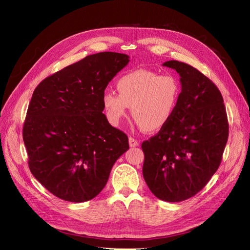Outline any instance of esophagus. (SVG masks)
I'll list each match as a JSON object with an SVG mask.
<instances>
[{"instance_id":"34e87169","label":"esophagus","mask_w":250,"mask_h":250,"mask_svg":"<svg viewBox=\"0 0 250 250\" xmlns=\"http://www.w3.org/2000/svg\"><path fill=\"white\" fill-rule=\"evenodd\" d=\"M128 144H129V147L130 148H135V147H138L139 146V142L137 140H135L134 138H128Z\"/></svg>"}]
</instances>
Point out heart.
Here are the masks:
<instances>
[{"label": "heart", "mask_w": 250, "mask_h": 250, "mask_svg": "<svg viewBox=\"0 0 250 250\" xmlns=\"http://www.w3.org/2000/svg\"><path fill=\"white\" fill-rule=\"evenodd\" d=\"M118 94L111 90L102 94V107L108 123L118 126L127 115L147 133L161 130L173 117L181 96L177 78L159 75L151 70L137 69L118 79Z\"/></svg>", "instance_id": "1"}]
</instances>
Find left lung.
I'll list each match as a JSON object with an SVG mask.
<instances>
[{
    "instance_id": "1",
    "label": "left lung",
    "mask_w": 250,
    "mask_h": 250,
    "mask_svg": "<svg viewBox=\"0 0 250 250\" xmlns=\"http://www.w3.org/2000/svg\"><path fill=\"white\" fill-rule=\"evenodd\" d=\"M164 67L180 76L181 96L173 117L143 142V176L165 202L186 201L202 190L218 170L229 134L221 92L204 74L178 61Z\"/></svg>"
}]
</instances>
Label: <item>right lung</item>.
I'll list each match as a JSON object with an SVG mask.
<instances>
[{"label":"right lung","mask_w":250,"mask_h":250,"mask_svg":"<svg viewBox=\"0 0 250 250\" xmlns=\"http://www.w3.org/2000/svg\"><path fill=\"white\" fill-rule=\"evenodd\" d=\"M128 56L90 55L35 88L23 126L33 176L58 198L82 203L104 188L128 139L102 111V94Z\"/></svg>","instance_id":"right-lung-1"}]
</instances>
